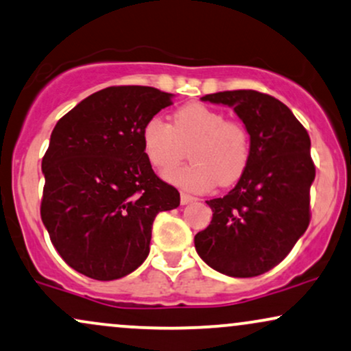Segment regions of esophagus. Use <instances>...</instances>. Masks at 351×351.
<instances>
[{
  "mask_svg": "<svg viewBox=\"0 0 351 351\" xmlns=\"http://www.w3.org/2000/svg\"><path fill=\"white\" fill-rule=\"evenodd\" d=\"M193 200H195V197L189 195V193H185V192L180 193V203H182V205H187V203L193 202Z\"/></svg>",
  "mask_w": 351,
  "mask_h": 351,
  "instance_id": "esophagus-1",
  "label": "esophagus"
}]
</instances>
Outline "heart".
<instances>
[{"label": "heart", "mask_w": 351, "mask_h": 351, "mask_svg": "<svg viewBox=\"0 0 351 351\" xmlns=\"http://www.w3.org/2000/svg\"><path fill=\"white\" fill-rule=\"evenodd\" d=\"M189 145L192 162L166 172V179L190 192H206L216 184H236L247 171L252 153L244 123L226 119L221 110L200 102L179 107L171 125L156 115L143 125V153L158 171H167L182 161Z\"/></svg>", "instance_id": "b5f03b06"}]
</instances>
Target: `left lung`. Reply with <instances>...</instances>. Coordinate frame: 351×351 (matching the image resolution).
I'll use <instances>...</instances> for the list:
<instances>
[{
    "label": "left lung",
    "mask_w": 351,
    "mask_h": 351,
    "mask_svg": "<svg viewBox=\"0 0 351 351\" xmlns=\"http://www.w3.org/2000/svg\"><path fill=\"white\" fill-rule=\"evenodd\" d=\"M202 101L234 109L249 130L252 153L236 187L206 202L213 218L195 236V249L219 274L262 275L291 252L309 226L315 177L311 138L283 102L258 90H223Z\"/></svg>",
    "instance_id": "8db88e82"
}]
</instances>
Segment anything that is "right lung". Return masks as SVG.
<instances>
[{
  "label": "right lung",
  "instance_id": "right-lung-1",
  "mask_svg": "<svg viewBox=\"0 0 351 351\" xmlns=\"http://www.w3.org/2000/svg\"><path fill=\"white\" fill-rule=\"evenodd\" d=\"M172 104L149 86H110L55 125L42 159V221L62 258L99 281L132 274L149 254L159 211L179 206L141 148V128Z\"/></svg>",
  "mask_w": 351,
  "mask_h": 351
}]
</instances>
